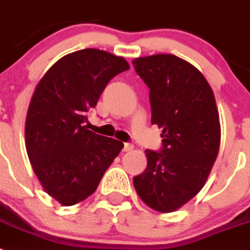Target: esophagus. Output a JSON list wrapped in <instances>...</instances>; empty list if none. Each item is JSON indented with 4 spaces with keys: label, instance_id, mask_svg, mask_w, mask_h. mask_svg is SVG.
Listing matches in <instances>:
<instances>
[{
    "label": "esophagus",
    "instance_id": "1",
    "mask_svg": "<svg viewBox=\"0 0 250 250\" xmlns=\"http://www.w3.org/2000/svg\"><path fill=\"white\" fill-rule=\"evenodd\" d=\"M132 149H134V145L132 144H129V143L124 144V151H131Z\"/></svg>",
    "mask_w": 250,
    "mask_h": 250
}]
</instances>
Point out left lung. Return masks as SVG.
I'll list each match as a JSON object with an SVG mask.
<instances>
[{"mask_svg":"<svg viewBox=\"0 0 250 250\" xmlns=\"http://www.w3.org/2000/svg\"><path fill=\"white\" fill-rule=\"evenodd\" d=\"M132 65L150 89L151 124L163 129V149L145 150L146 169L134 187L147 207L171 213L207 183L219 151V112L204 75L185 60L158 54Z\"/></svg>","mask_w":250,"mask_h":250,"instance_id":"left-lung-1","label":"left lung"}]
</instances>
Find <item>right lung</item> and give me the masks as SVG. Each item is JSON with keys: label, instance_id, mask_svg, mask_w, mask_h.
I'll use <instances>...</instances> for the list:
<instances>
[{"label": "right lung", "instance_id": "right-lung-1", "mask_svg": "<svg viewBox=\"0 0 250 250\" xmlns=\"http://www.w3.org/2000/svg\"><path fill=\"white\" fill-rule=\"evenodd\" d=\"M129 68L124 57L85 48L61 57L36 85L26 115V150L45 191L63 207L92 195L124 147L83 124L107 83Z\"/></svg>", "mask_w": 250, "mask_h": 250}]
</instances>
